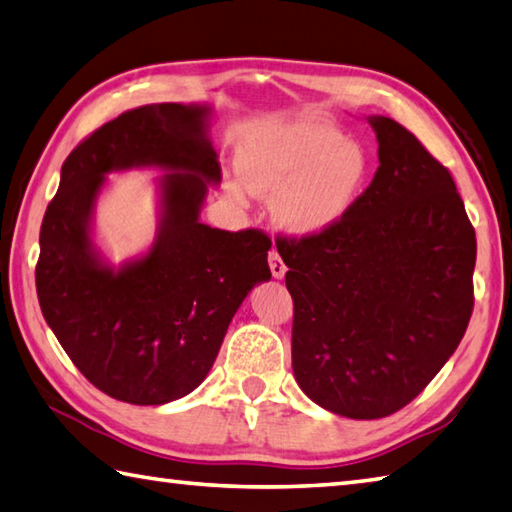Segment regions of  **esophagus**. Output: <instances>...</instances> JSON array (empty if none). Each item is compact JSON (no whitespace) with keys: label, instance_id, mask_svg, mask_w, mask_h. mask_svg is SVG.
I'll return each instance as SVG.
<instances>
[{"label":"esophagus","instance_id":"esophagus-1","mask_svg":"<svg viewBox=\"0 0 512 512\" xmlns=\"http://www.w3.org/2000/svg\"><path fill=\"white\" fill-rule=\"evenodd\" d=\"M267 260H269V269H272V276L278 278V281H281V278H283L285 272H287V265L283 263V258L278 256L276 249H272V252H269V256H267Z\"/></svg>","mask_w":512,"mask_h":512}]
</instances>
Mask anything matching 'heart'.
<instances>
[{
	"mask_svg": "<svg viewBox=\"0 0 512 512\" xmlns=\"http://www.w3.org/2000/svg\"><path fill=\"white\" fill-rule=\"evenodd\" d=\"M238 178L227 191L245 200L247 191L274 199V223L296 238L330 231L350 214L372 176L361 144L318 120L269 124L240 142Z\"/></svg>",
	"mask_w": 512,
	"mask_h": 512,
	"instance_id": "1",
	"label": "heart"
}]
</instances>
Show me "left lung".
<instances>
[{
    "instance_id": "8db88e82",
    "label": "left lung",
    "mask_w": 512,
    "mask_h": 512,
    "mask_svg": "<svg viewBox=\"0 0 512 512\" xmlns=\"http://www.w3.org/2000/svg\"><path fill=\"white\" fill-rule=\"evenodd\" d=\"M379 169L339 225L276 240L294 298L298 388L347 419H381L455 354L472 314L477 240L450 171L385 115Z\"/></svg>"
}]
</instances>
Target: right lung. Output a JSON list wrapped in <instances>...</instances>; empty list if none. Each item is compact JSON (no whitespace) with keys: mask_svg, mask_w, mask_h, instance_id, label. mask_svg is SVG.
I'll use <instances>...</instances> for the list:
<instances>
[{"mask_svg":"<svg viewBox=\"0 0 512 512\" xmlns=\"http://www.w3.org/2000/svg\"><path fill=\"white\" fill-rule=\"evenodd\" d=\"M211 118L202 102L124 111L64 160L42 220L35 285L46 323L95 388L133 406L194 392L238 307L272 278L263 231L200 223L209 185H220ZM131 168L163 173L157 238L113 266L94 243V207L105 176Z\"/></svg>","mask_w":512,"mask_h":512,"instance_id":"right-lung-1","label":"right lung"}]
</instances>
